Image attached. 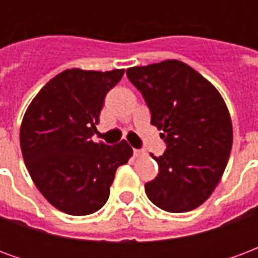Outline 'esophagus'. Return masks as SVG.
<instances>
[{"instance_id": "obj_1", "label": "esophagus", "mask_w": 258, "mask_h": 258, "mask_svg": "<svg viewBox=\"0 0 258 258\" xmlns=\"http://www.w3.org/2000/svg\"><path fill=\"white\" fill-rule=\"evenodd\" d=\"M134 156H135V157H142V156H145V152L142 151V149H134Z\"/></svg>"}]
</instances>
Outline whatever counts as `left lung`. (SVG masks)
<instances>
[{
	"instance_id": "1",
	"label": "left lung",
	"mask_w": 258,
	"mask_h": 258,
	"mask_svg": "<svg viewBox=\"0 0 258 258\" xmlns=\"http://www.w3.org/2000/svg\"><path fill=\"white\" fill-rule=\"evenodd\" d=\"M127 77L162 130L163 156H153L159 174L145 184L153 205L185 213L210 198L232 149V123L225 102L210 81L181 60L127 69Z\"/></svg>"
}]
</instances>
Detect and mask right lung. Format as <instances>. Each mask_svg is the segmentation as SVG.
<instances>
[{
    "label": "right lung",
    "mask_w": 258,
    "mask_h": 258,
    "mask_svg": "<svg viewBox=\"0 0 258 258\" xmlns=\"http://www.w3.org/2000/svg\"><path fill=\"white\" fill-rule=\"evenodd\" d=\"M123 74V69H68L49 80L26 110L20 127L26 167L42 196L66 214L99 210L116 170L133 156L125 141L105 145L91 140L105 96Z\"/></svg>",
    "instance_id": "1"
}]
</instances>
